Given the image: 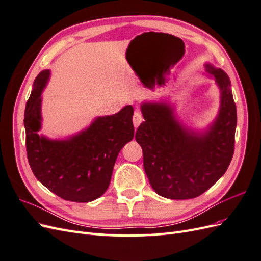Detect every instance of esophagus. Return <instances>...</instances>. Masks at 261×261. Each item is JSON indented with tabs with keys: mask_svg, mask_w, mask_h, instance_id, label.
<instances>
[{
	"mask_svg": "<svg viewBox=\"0 0 261 261\" xmlns=\"http://www.w3.org/2000/svg\"><path fill=\"white\" fill-rule=\"evenodd\" d=\"M144 121V117H143V114H141L140 111H138V110H136L135 113H134V116H133V123H134V126L137 128L138 126L141 124V122Z\"/></svg>",
	"mask_w": 261,
	"mask_h": 261,
	"instance_id": "1",
	"label": "esophagus"
}]
</instances>
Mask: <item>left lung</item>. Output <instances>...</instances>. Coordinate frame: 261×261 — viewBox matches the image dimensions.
Listing matches in <instances>:
<instances>
[{
    "instance_id": "8db88e82",
    "label": "left lung",
    "mask_w": 261,
    "mask_h": 261,
    "mask_svg": "<svg viewBox=\"0 0 261 261\" xmlns=\"http://www.w3.org/2000/svg\"><path fill=\"white\" fill-rule=\"evenodd\" d=\"M206 67L221 90L219 115L208 132L197 135L181 127L165 103L141 105L145 122L135 138L150 184L165 198L200 196L224 174L233 158L238 117L230 78L222 69Z\"/></svg>"
}]
</instances>
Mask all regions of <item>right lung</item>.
Returning a JSON list of instances; mask_svg holds the SVG:
<instances>
[{
	"instance_id": "right-lung-1",
	"label": "right lung",
	"mask_w": 261,
	"mask_h": 261,
	"mask_svg": "<svg viewBox=\"0 0 261 261\" xmlns=\"http://www.w3.org/2000/svg\"><path fill=\"white\" fill-rule=\"evenodd\" d=\"M50 70L37 76L26 103L27 158L35 176L52 193L74 202L99 198L111 181L121 149L134 138L132 106L114 115L98 117L88 128L67 140L38 135L41 127V92Z\"/></svg>"
}]
</instances>
